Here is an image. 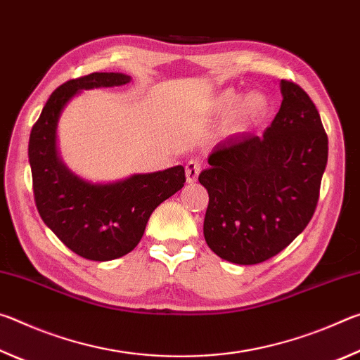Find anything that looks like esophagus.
<instances>
[{
    "label": "esophagus",
    "instance_id": "esophagus-1",
    "mask_svg": "<svg viewBox=\"0 0 360 360\" xmlns=\"http://www.w3.org/2000/svg\"><path fill=\"white\" fill-rule=\"evenodd\" d=\"M200 163L197 160H191L186 165V181L188 184H193V182H197L198 179V174H200Z\"/></svg>",
    "mask_w": 360,
    "mask_h": 360
}]
</instances>
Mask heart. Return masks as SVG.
Listing matches in <instances>:
<instances>
[{"instance_id": "obj_1", "label": "heart", "mask_w": 360, "mask_h": 360, "mask_svg": "<svg viewBox=\"0 0 360 360\" xmlns=\"http://www.w3.org/2000/svg\"><path fill=\"white\" fill-rule=\"evenodd\" d=\"M270 112V100L265 94L252 90L238 98L231 89L217 92L210 101V114L224 117V133L227 136H238L251 131Z\"/></svg>"}]
</instances>
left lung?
Instances as JSON below:
<instances>
[{
  "instance_id": "1",
  "label": "left lung",
  "mask_w": 360,
  "mask_h": 360,
  "mask_svg": "<svg viewBox=\"0 0 360 360\" xmlns=\"http://www.w3.org/2000/svg\"><path fill=\"white\" fill-rule=\"evenodd\" d=\"M283 103L264 136L219 143L198 176L210 195L206 245L238 265L265 262L288 248L311 221L327 165L328 141L303 89L279 82Z\"/></svg>"
}]
</instances>
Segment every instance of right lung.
<instances>
[{
  "instance_id": "obj_1",
  "label": "right lung",
  "mask_w": 360,
  "mask_h": 360,
  "mask_svg": "<svg viewBox=\"0 0 360 360\" xmlns=\"http://www.w3.org/2000/svg\"><path fill=\"white\" fill-rule=\"evenodd\" d=\"M124 72H92L53 92L42 108L28 144L36 208L60 241L84 259L108 262L136 248L152 212L184 187V167L136 173L111 182H92L66 167L58 150V122L84 90L119 87Z\"/></svg>"
}]
</instances>
